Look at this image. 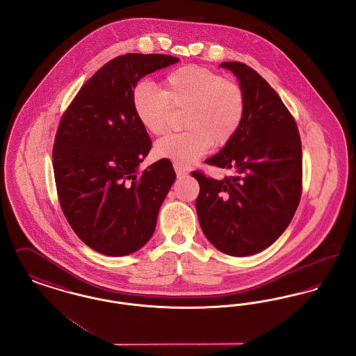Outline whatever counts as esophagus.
I'll use <instances>...</instances> for the list:
<instances>
[{
    "instance_id": "obj_1",
    "label": "esophagus",
    "mask_w": 356,
    "mask_h": 356,
    "mask_svg": "<svg viewBox=\"0 0 356 356\" xmlns=\"http://www.w3.org/2000/svg\"><path fill=\"white\" fill-rule=\"evenodd\" d=\"M174 170H175V172H177V177H185L187 175L186 169H184L181 165H178V163H174Z\"/></svg>"
}]
</instances>
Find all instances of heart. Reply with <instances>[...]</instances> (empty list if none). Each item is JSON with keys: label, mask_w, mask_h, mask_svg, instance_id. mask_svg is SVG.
Instances as JSON below:
<instances>
[{"label": "heart", "mask_w": 356, "mask_h": 356, "mask_svg": "<svg viewBox=\"0 0 356 356\" xmlns=\"http://www.w3.org/2000/svg\"><path fill=\"white\" fill-rule=\"evenodd\" d=\"M134 115L145 131H168L172 110H185L186 131L171 134L156 142L154 152L181 166L205 155L211 143L227 145L240 130L245 115L243 88L224 76L198 65H186L162 80V90L142 81L131 92Z\"/></svg>", "instance_id": "obj_1"}]
</instances>
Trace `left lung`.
I'll use <instances>...</instances> for the list:
<instances>
[{
  "mask_svg": "<svg viewBox=\"0 0 356 356\" xmlns=\"http://www.w3.org/2000/svg\"><path fill=\"white\" fill-rule=\"evenodd\" d=\"M220 67L237 76L245 94L240 130L207 165L233 169L217 181L200 170L195 201L206 238L225 254L243 257L275 243L291 224L302 188L299 130L280 96L253 68L240 61Z\"/></svg>",
  "mask_w": 356,
  "mask_h": 356,
  "instance_id": "1",
  "label": "left lung"
}]
</instances>
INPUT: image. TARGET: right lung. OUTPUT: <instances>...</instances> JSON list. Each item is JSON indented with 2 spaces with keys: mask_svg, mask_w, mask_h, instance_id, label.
Returning a JSON list of instances; mask_svg holds the SVG:
<instances>
[{
  "mask_svg": "<svg viewBox=\"0 0 356 356\" xmlns=\"http://www.w3.org/2000/svg\"><path fill=\"white\" fill-rule=\"evenodd\" d=\"M177 61L158 54L115 57L79 90L58 123V202L77 237L102 254L126 256L147 243L175 181L169 159L138 168L151 139L134 115L131 92L143 76Z\"/></svg>",
  "mask_w": 356,
  "mask_h": 356,
  "instance_id": "right-lung-1",
  "label": "right lung"
}]
</instances>
